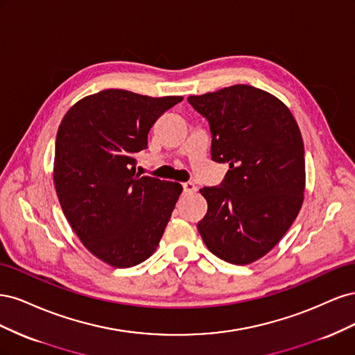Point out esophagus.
I'll use <instances>...</instances> for the list:
<instances>
[{"instance_id":"1","label":"esophagus","mask_w":355,"mask_h":355,"mask_svg":"<svg viewBox=\"0 0 355 355\" xmlns=\"http://www.w3.org/2000/svg\"><path fill=\"white\" fill-rule=\"evenodd\" d=\"M182 187H184L185 194H192V192L197 191V187L192 182H185V184H182Z\"/></svg>"}]
</instances>
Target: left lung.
<instances>
[{
	"label": "left lung",
	"instance_id": "1",
	"mask_svg": "<svg viewBox=\"0 0 355 355\" xmlns=\"http://www.w3.org/2000/svg\"><path fill=\"white\" fill-rule=\"evenodd\" d=\"M188 102L210 124L211 159L228 163L219 187L200 189L198 232L234 265L261 259L283 239L304 202L305 151L297 123L275 96L237 84Z\"/></svg>",
	"mask_w": 355,
	"mask_h": 355
}]
</instances>
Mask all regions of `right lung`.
Wrapping results in <instances>:
<instances>
[{
	"label": "right lung",
	"instance_id": "1",
	"mask_svg": "<svg viewBox=\"0 0 355 355\" xmlns=\"http://www.w3.org/2000/svg\"><path fill=\"white\" fill-rule=\"evenodd\" d=\"M182 96L110 89L75 103L59 125L53 179L60 207L90 253L115 268L146 261L182 192L178 182L136 173V153Z\"/></svg>",
	"mask_w": 355,
	"mask_h": 355
}]
</instances>
